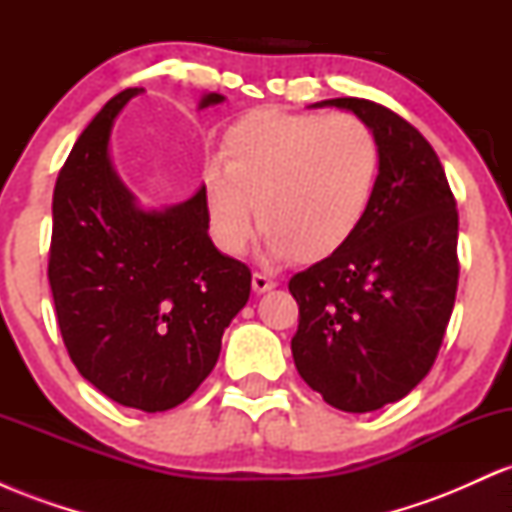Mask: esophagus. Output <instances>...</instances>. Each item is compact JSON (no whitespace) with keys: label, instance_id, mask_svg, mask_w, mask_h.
<instances>
[{"label":"esophagus","instance_id":"1","mask_svg":"<svg viewBox=\"0 0 512 512\" xmlns=\"http://www.w3.org/2000/svg\"><path fill=\"white\" fill-rule=\"evenodd\" d=\"M274 286H276V281L269 279L267 274H260V272L252 274V291L255 293H267V291H272Z\"/></svg>","mask_w":512,"mask_h":512}]
</instances>
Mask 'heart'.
Here are the masks:
<instances>
[{
  "label": "heart",
  "mask_w": 512,
  "mask_h": 512,
  "mask_svg": "<svg viewBox=\"0 0 512 512\" xmlns=\"http://www.w3.org/2000/svg\"><path fill=\"white\" fill-rule=\"evenodd\" d=\"M378 170V139L354 115L255 110L226 129L219 161L204 166L211 236L243 252L255 207L274 257L320 262L358 231Z\"/></svg>",
  "instance_id": "b5f03b06"
}]
</instances>
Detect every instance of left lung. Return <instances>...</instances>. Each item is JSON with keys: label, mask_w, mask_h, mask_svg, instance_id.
Masks as SVG:
<instances>
[{"label": "left lung", "mask_w": 512, "mask_h": 512, "mask_svg": "<svg viewBox=\"0 0 512 512\" xmlns=\"http://www.w3.org/2000/svg\"><path fill=\"white\" fill-rule=\"evenodd\" d=\"M373 129L380 170L349 243L289 281L301 378L334 409L363 414L407 397L431 370L457 293V211L433 146L361 98H330Z\"/></svg>", "instance_id": "left-lung-1"}]
</instances>
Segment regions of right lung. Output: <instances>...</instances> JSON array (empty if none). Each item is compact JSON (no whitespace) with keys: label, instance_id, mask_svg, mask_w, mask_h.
I'll return each instance as SVG.
<instances>
[{"label":"right lung","instance_id":"obj_1","mask_svg":"<svg viewBox=\"0 0 512 512\" xmlns=\"http://www.w3.org/2000/svg\"><path fill=\"white\" fill-rule=\"evenodd\" d=\"M127 88L91 120L52 197L50 289L76 370L122 407L166 411L214 370L226 327L250 298V269L209 238L204 185L144 207L110 158ZM226 101L204 93L199 110Z\"/></svg>","mask_w":512,"mask_h":512}]
</instances>
